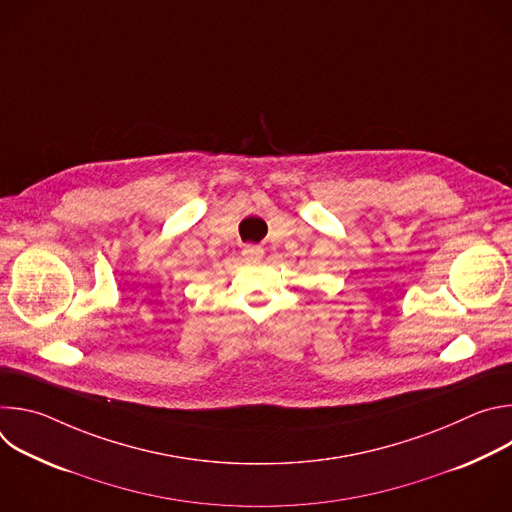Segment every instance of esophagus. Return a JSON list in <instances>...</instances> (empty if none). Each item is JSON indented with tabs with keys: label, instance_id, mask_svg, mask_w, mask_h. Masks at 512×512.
<instances>
[{
	"label": "esophagus",
	"instance_id": "1",
	"mask_svg": "<svg viewBox=\"0 0 512 512\" xmlns=\"http://www.w3.org/2000/svg\"><path fill=\"white\" fill-rule=\"evenodd\" d=\"M241 255H243V259H245V261H259V259L263 257V249H261V247H255V245H251V247H245Z\"/></svg>",
	"mask_w": 512,
	"mask_h": 512
}]
</instances>
